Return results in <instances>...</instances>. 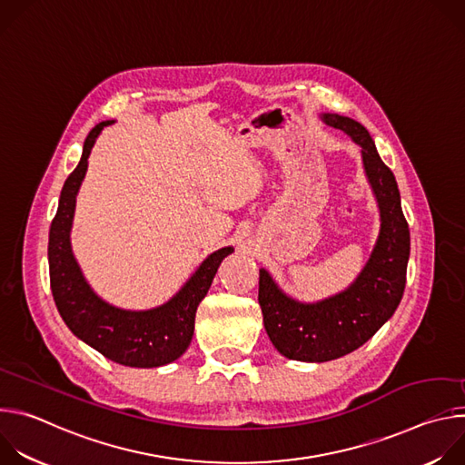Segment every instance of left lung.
I'll return each mask as SVG.
<instances>
[{"mask_svg":"<svg viewBox=\"0 0 465 465\" xmlns=\"http://www.w3.org/2000/svg\"><path fill=\"white\" fill-rule=\"evenodd\" d=\"M320 119L342 130L361 147L381 226L357 278L344 291L323 300L300 302L289 296L267 269H259L257 300L264 331L283 357L302 362L335 361L368 342L403 298L411 255V232L401 210V194L370 132L346 115L320 114Z\"/></svg>","mask_w":465,"mask_h":465,"instance_id":"1","label":"left lung"}]
</instances>
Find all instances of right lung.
<instances>
[{
  "mask_svg": "<svg viewBox=\"0 0 465 465\" xmlns=\"http://www.w3.org/2000/svg\"><path fill=\"white\" fill-rule=\"evenodd\" d=\"M112 123L115 121H103L92 128L79 165L62 187L47 246L51 292L64 323L84 344L123 366L158 368L176 361L189 348L196 307L208 294L217 269L233 246L210 253L171 300L153 309L115 307L90 287L72 250V226L88 156L101 130Z\"/></svg>",
  "mask_w": 465,
  "mask_h": 465,
  "instance_id": "add662e5",
  "label": "right lung"
}]
</instances>
